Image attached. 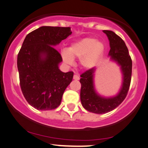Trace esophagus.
Instances as JSON below:
<instances>
[{
    "label": "esophagus",
    "mask_w": 148,
    "mask_h": 148,
    "mask_svg": "<svg viewBox=\"0 0 148 148\" xmlns=\"http://www.w3.org/2000/svg\"><path fill=\"white\" fill-rule=\"evenodd\" d=\"M73 79H74V80H79L80 77H79V75H77V74H74V77H73Z\"/></svg>",
    "instance_id": "34e87169"
}]
</instances>
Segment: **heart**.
Masks as SVG:
<instances>
[{
  "mask_svg": "<svg viewBox=\"0 0 148 148\" xmlns=\"http://www.w3.org/2000/svg\"><path fill=\"white\" fill-rule=\"evenodd\" d=\"M104 51V45L94 38H85L73 43L69 48V52L63 51L62 58L67 65H72L73 58H81L83 67L90 68L95 65Z\"/></svg>",
  "mask_w": 148,
  "mask_h": 148,
  "instance_id": "heart-1",
  "label": "heart"
}]
</instances>
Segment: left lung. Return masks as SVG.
Listing matches in <instances>:
<instances>
[{"label":"left lung","mask_w":148,"mask_h":148,"mask_svg":"<svg viewBox=\"0 0 148 148\" xmlns=\"http://www.w3.org/2000/svg\"><path fill=\"white\" fill-rule=\"evenodd\" d=\"M110 40L109 55L121 65L123 82L118 95L112 98H103L96 93L93 84L94 68L89 69L81 74V101L83 108L90 112L106 114L114 110L127 96L131 83L132 61L123 40L112 31L104 30Z\"/></svg>","instance_id":"obj_1"}]
</instances>
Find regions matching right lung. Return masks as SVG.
Instances as JSON below:
<instances>
[{
    "label": "right lung",
    "instance_id": "add662e5",
    "mask_svg": "<svg viewBox=\"0 0 148 148\" xmlns=\"http://www.w3.org/2000/svg\"><path fill=\"white\" fill-rule=\"evenodd\" d=\"M72 34L70 27L43 26L26 36L17 57L20 85L28 103L38 110L56 109L74 72H62V56L54 45Z\"/></svg>",
    "mask_w": 148,
    "mask_h": 148
}]
</instances>
